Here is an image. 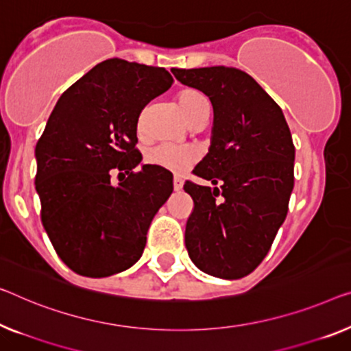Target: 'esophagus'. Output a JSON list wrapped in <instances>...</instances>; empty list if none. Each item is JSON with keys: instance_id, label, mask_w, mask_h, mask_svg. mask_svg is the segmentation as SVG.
Instances as JSON below:
<instances>
[{"instance_id": "34e87169", "label": "esophagus", "mask_w": 351, "mask_h": 351, "mask_svg": "<svg viewBox=\"0 0 351 351\" xmlns=\"http://www.w3.org/2000/svg\"><path fill=\"white\" fill-rule=\"evenodd\" d=\"M173 189H175V191H181V189H182V180H181V178L175 176V180H173Z\"/></svg>"}]
</instances>
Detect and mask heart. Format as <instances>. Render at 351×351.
<instances>
[{
    "mask_svg": "<svg viewBox=\"0 0 351 351\" xmlns=\"http://www.w3.org/2000/svg\"><path fill=\"white\" fill-rule=\"evenodd\" d=\"M176 104L184 113V117L193 124L198 118L209 112L208 99L195 88H184L176 94ZM145 112L140 113L137 129L142 134L145 130ZM198 160V151L192 146H176V145H158L146 154V162L149 165L159 167L171 173H182Z\"/></svg>",
    "mask_w": 351,
    "mask_h": 351,
    "instance_id": "obj_1",
    "label": "heart"
}]
</instances>
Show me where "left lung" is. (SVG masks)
<instances>
[{
  "label": "left lung",
  "instance_id": "left-lung-1",
  "mask_svg": "<svg viewBox=\"0 0 351 351\" xmlns=\"http://www.w3.org/2000/svg\"><path fill=\"white\" fill-rule=\"evenodd\" d=\"M213 104L209 153L186 181L193 200L186 247L203 273L241 279L257 268L284 223L295 184V145L282 108L244 71L213 66L171 69Z\"/></svg>",
  "mask_w": 351,
  "mask_h": 351
}]
</instances>
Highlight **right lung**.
<instances>
[{"mask_svg":"<svg viewBox=\"0 0 351 351\" xmlns=\"http://www.w3.org/2000/svg\"><path fill=\"white\" fill-rule=\"evenodd\" d=\"M171 83L164 67L112 58L56 102L36 145L34 182L42 226L74 273L107 277L142 257L149 223L173 192V176L154 165L134 170L142 162L137 121Z\"/></svg>","mask_w":351,"mask_h":351,"instance_id":"1","label":"right lung"}]
</instances>
